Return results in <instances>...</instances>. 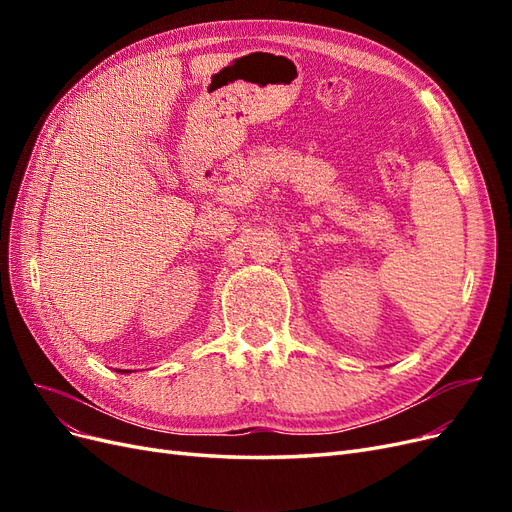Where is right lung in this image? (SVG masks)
Instances as JSON below:
<instances>
[{
	"instance_id": "add662e5",
	"label": "right lung",
	"mask_w": 512,
	"mask_h": 512,
	"mask_svg": "<svg viewBox=\"0 0 512 512\" xmlns=\"http://www.w3.org/2000/svg\"><path fill=\"white\" fill-rule=\"evenodd\" d=\"M121 374H123V371H121Z\"/></svg>"
}]
</instances>
